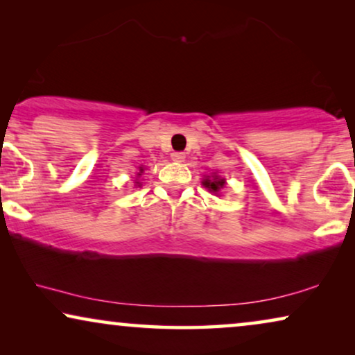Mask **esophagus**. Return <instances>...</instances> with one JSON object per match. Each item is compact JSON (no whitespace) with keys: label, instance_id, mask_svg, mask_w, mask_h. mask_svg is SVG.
Here are the masks:
<instances>
[{"label":"esophagus","instance_id":"1","mask_svg":"<svg viewBox=\"0 0 355 355\" xmlns=\"http://www.w3.org/2000/svg\"><path fill=\"white\" fill-rule=\"evenodd\" d=\"M171 158H173V162L181 163V162H184V158H186V153H182V152H174V153H171Z\"/></svg>","mask_w":355,"mask_h":355}]
</instances>
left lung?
<instances>
[{"mask_svg": "<svg viewBox=\"0 0 355 355\" xmlns=\"http://www.w3.org/2000/svg\"><path fill=\"white\" fill-rule=\"evenodd\" d=\"M203 186H205L210 192H220V189L225 186V179L215 176L213 179H203Z\"/></svg>", "mask_w": 355, "mask_h": 355, "instance_id": "left-lung-1", "label": "left lung"}]
</instances>
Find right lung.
Listing matches in <instances>:
<instances>
[{
  "instance_id": "1",
  "label": "right lung",
  "mask_w": 355,
  "mask_h": 355,
  "mask_svg": "<svg viewBox=\"0 0 355 355\" xmlns=\"http://www.w3.org/2000/svg\"><path fill=\"white\" fill-rule=\"evenodd\" d=\"M142 171H144V169H140V173H142ZM140 173L137 174V176H140ZM137 184H139V186H140V182H137Z\"/></svg>"
}]
</instances>
